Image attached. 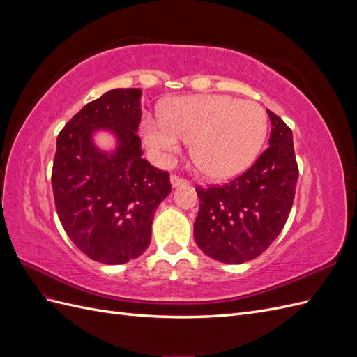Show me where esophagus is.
Instances as JSON below:
<instances>
[{"label": "esophagus", "mask_w": 357, "mask_h": 357, "mask_svg": "<svg viewBox=\"0 0 357 357\" xmlns=\"http://www.w3.org/2000/svg\"><path fill=\"white\" fill-rule=\"evenodd\" d=\"M169 180H171L172 188H177V186H180V185H186V183H189L186 178H183V177L176 176V174H172Z\"/></svg>", "instance_id": "1"}]
</instances>
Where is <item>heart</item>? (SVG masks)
I'll use <instances>...</instances> for the list:
<instances>
[{
  "label": "heart",
  "mask_w": 357,
  "mask_h": 357,
  "mask_svg": "<svg viewBox=\"0 0 357 357\" xmlns=\"http://www.w3.org/2000/svg\"><path fill=\"white\" fill-rule=\"evenodd\" d=\"M268 131L261 104L229 95H195L172 100L159 122L146 121V143L169 160L192 143L193 164L214 180L241 174L253 164Z\"/></svg>",
  "instance_id": "b5f03b06"
}]
</instances>
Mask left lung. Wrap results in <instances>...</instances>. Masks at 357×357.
I'll return each mask as SVG.
<instances>
[{"instance_id": "left-lung-1", "label": "left lung", "mask_w": 357, "mask_h": 357, "mask_svg": "<svg viewBox=\"0 0 357 357\" xmlns=\"http://www.w3.org/2000/svg\"><path fill=\"white\" fill-rule=\"evenodd\" d=\"M266 112L273 126L269 147L255 164L222 186H197L195 241L223 264H243L264 253L284 228L294 204L299 174L294 135L275 113Z\"/></svg>"}]
</instances>
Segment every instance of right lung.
Masks as SVG:
<instances>
[{
  "label": "right lung",
  "instance_id": "obj_1",
  "mask_svg": "<svg viewBox=\"0 0 357 357\" xmlns=\"http://www.w3.org/2000/svg\"><path fill=\"white\" fill-rule=\"evenodd\" d=\"M142 89H113L86 104L56 139L52 188L70 240L95 262L126 264L150 244L158 205L171 192L168 171L142 158L137 131ZM116 135L112 154L91 142L95 130Z\"/></svg>",
  "mask_w": 357,
  "mask_h": 357
}]
</instances>
